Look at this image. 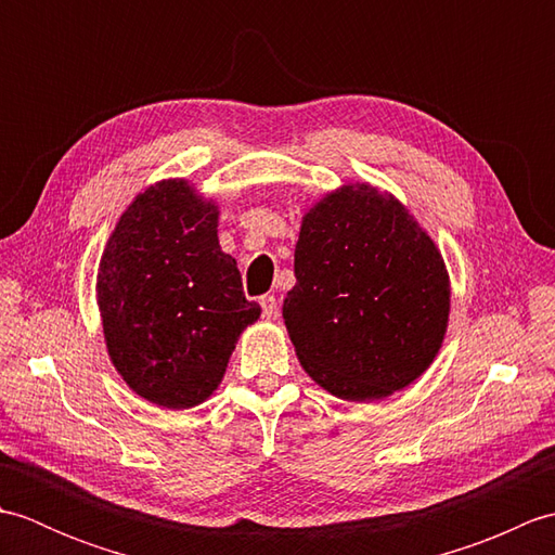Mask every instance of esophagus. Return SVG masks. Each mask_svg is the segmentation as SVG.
Here are the masks:
<instances>
[{
  "label": "esophagus",
  "instance_id": "1",
  "mask_svg": "<svg viewBox=\"0 0 555 555\" xmlns=\"http://www.w3.org/2000/svg\"><path fill=\"white\" fill-rule=\"evenodd\" d=\"M259 305H262V314L267 317V320H274V317L279 314V302L274 296H262Z\"/></svg>",
  "mask_w": 555,
  "mask_h": 555
}]
</instances>
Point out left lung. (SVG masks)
I'll return each mask as SVG.
<instances>
[{"mask_svg": "<svg viewBox=\"0 0 555 555\" xmlns=\"http://www.w3.org/2000/svg\"><path fill=\"white\" fill-rule=\"evenodd\" d=\"M448 312L439 247L391 193L348 183L305 211L284 322L302 370L328 393L370 403L420 379Z\"/></svg>", "mask_w": 555, "mask_h": 555, "instance_id": "8db88e82", "label": "left lung"}]
</instances>
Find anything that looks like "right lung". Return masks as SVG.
<instances>
[{
	"label": "right lung",
	"instance_id": "right-lung-1",
	"mask_svg": "<svg viewBox=\"0 0 555 555\" xmlns=\"http://www.w3.org/2000/svg\"><path fill=\"white\" fill-rule=\"evenodd\" d=\"M217 227L215 199L185 179L159 181L128 205L102 253L98 305L109 360L152 405L205 403L262 312L245 300Z\"/></svg>",
	"mask_w": 555,
	"mask_h": 555
}]
</instances>
